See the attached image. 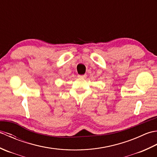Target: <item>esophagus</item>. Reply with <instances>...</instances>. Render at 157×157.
<instances>
[{
  "mask_svg": "<svg viewBox=\"0 0 157 157\" xmlns=\"http://www.w3.org/2000/svg\"><path fill=\"white\" fill-rule=\"evenodd\" d=\"M78 77L79 78H86V74H84V75H78Z\"/></svg>",
  "mask_w": 157,
  "mask_h": 157,
  "instance_id": "obj_1",
  "label": "esophagus"
}]
</instances>
